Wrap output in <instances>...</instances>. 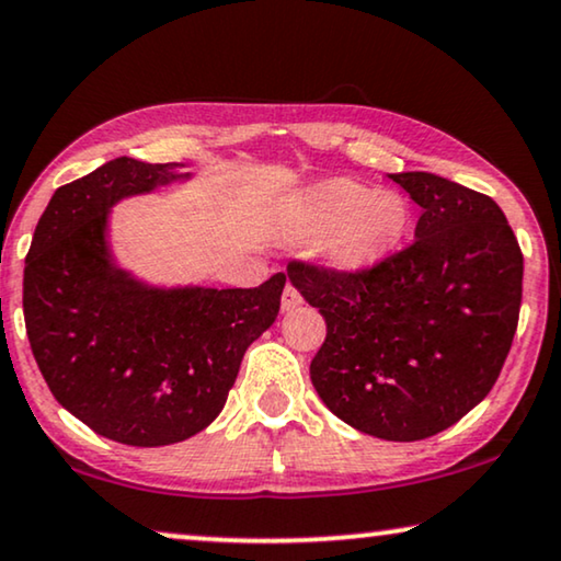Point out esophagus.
Instances as JSON below:
<instances>
[{
    "instance_id": "obj_1",
    "label": "esophagus",
    "mask_w": 561,
    "mask_h": 561,
    "mask_svg": "<svg viewBox=\"0 0 561 561\" xmlns=\"http://www.w3.org/2000/svg\"><path fill=\"white\" fill-rule=\"evenodd\" d=\"M300 304H304V298H300L298 290L288 283L286 290H283V296H280V308L283 311H294V308H298Z\"/></svg>"
}]
</instances>
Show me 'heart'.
<instances>
[{
    "instance_id": "heart-1",
    "label": "heart",
    "mask_w": 561,
    "mask_h": 561,
    "mask_svg": "<svg viewBox=\"0 0 561 561\" xmlns=\"http://www.w3.org/2000/svg\"><path fill=\"white\" fill-rule=\"evenodd\" d=\"M273 232L290 245H311L339 273L385 265L408 240L410 199L354 180H327L296 190L273 207Z\"/></svg>"
}]
</instances>
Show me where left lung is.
Here are the masks:
<instances>
[{
    "instance_id": "obj_1",
    "label": "left lung",
    "mask_w": 561,
    "mask_h": 561,
    "mask_svg": "<svg viewBox=\"0 0 561 561\" xmlns=\"http://www.w3.org/2000/svg\"><path fill=\"white\" fill-rule=\"evenodd\" d=\"M417 202L415 242L367 273L290 263L327 319L311 381L339 420L412 443L468 415L496 385L522 308L524 257L491 197L430 172L387 174Z\"/></svg>"
}]
</instances>
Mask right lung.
<instances>
[{
    "label": "right lung",
    "mask_w": 561,
    "mask_h": 561,
    "mask_svg": "<svg viewBox=\"0 0 561 561\" xmlns=\"http://www.w3.org/2000/svg\"><path fill=\"white\" fill-rule=\"evenodd\" d=\"M184 167L118 157L60 186L24 261V327L55 400L134 448L182 443L220 415L286 286L283 273L257 288L153 286L116 263L111 209L190 182Z\"/></svg>",
    "instance_id": "1"
}]
</instances>
